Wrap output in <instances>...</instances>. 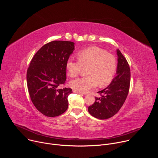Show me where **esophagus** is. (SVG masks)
Wrapping results in <instances>:
<instances>
[{
  "mask_svg": "<svg viewBox=\"0 0 158 158\" xmlns=\"http://www.w3.org/2000/svg\"><path fill=\"white\" fill-rule=\"evenodd\" d=\"M73 92L75 93H77V94H82V93L79 91H77V90H73Z\"/></svg>",
  "mask_w": 158,
  "mask_h": 158,
  "instance_id": "esophagus-1",
  "label": "esophagus"
}]
</instances>
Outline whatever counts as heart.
I'll use <instances>...</instances> for the list:
<instances>
[{
	"label": "heart",
	"mask_w": 158,
	"mask_h": 158,
	"mask_svg": "<svg viewBox=\"0 0 158 158\" xmlns=\"http://www.w3.org/2000/svg\"><path fill=\"white\" fill-rule=\"evenodd\" d=\"M77 60L69 59L66 62L67 75L76 77L87 69V76L72 80L71 86L77 91L87 92L98 84L108 85L113 79L116 69L117 60L114 55L102 48L93 46L84 49L77 53Z\"/></svg>",
	"instance_id": "heart-1"
}]
</instances>
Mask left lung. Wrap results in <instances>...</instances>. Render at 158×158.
<instances>
[{"mask_svg": "<svg viewBox=\"0 0 158 158\" xmlns=\"http://www.w3.org/2000/svg\"><path fill=\"white\" fill-rule=\"evenodd\" d=\"M117 55L116 76L107 87L98 92L101 97H96L94 103L88 107L89 114L99 119H106L114 116L124 104L129 93L130 67L119 49Z\"/></svg>", "mask_w": 158, "mask_h": 158, "instance_id": "left-lung-1", "label": "left lung"}]
</instances>
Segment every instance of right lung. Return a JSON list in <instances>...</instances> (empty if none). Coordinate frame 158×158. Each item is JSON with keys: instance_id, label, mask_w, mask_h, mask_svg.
<instances>
[{"instance_id": "right-lung-1", "label": "right lung", "mask_w": 158, "mask_h": 158, "mask_svg": "<svg viewBox=\"0 0 158 158\" xmlns=\"http://www.w3.org/2000/svg\"><path fill=\"white\" fill-rule=\"evenodd\" d=\"M74 50L71 41L54 40L43 46L32 59L27 71L31 101L44 116H58L68 107L71 88L59 89L66 80V62Z\"/></svg>"}]
</instances>
